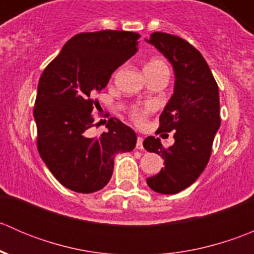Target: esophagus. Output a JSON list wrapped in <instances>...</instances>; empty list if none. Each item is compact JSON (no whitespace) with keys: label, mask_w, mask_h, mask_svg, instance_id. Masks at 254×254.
Segmentation results:
<instances>
[{"label":"esophagus","mask_w":254,"mask_h":254,"mask_svg":"<svg viewBox=\"0 0 254 254\" xmlns=\"http://www.w3.org/2000/svg\"><path fill=\"white\" fill-rule=\"evenodd\" d=\"M142 141H143L142 137H140V136L137 137V140H136V148H137V150H142V148H143Z\"/></svg>","instance_id":"esophagus-1"}]
</instances>
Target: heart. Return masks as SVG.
<instances>
[{
	"instance_id": "obj_1",
	"label": "heart",
	"mask_w": 254,
	"mask_h": 254,
	"mask_svg": "<svg viewBox=\"0 0 254 254\" xmlns=\"http://www.w3.org/2000/svg\"><path fill=\"white\" fill-rule=\"evenodd\" d=\"M163 68H168L167 65L165 64V61L160 60V59H151V60H148L147 63H146L143 70H145V73H147L152 72V71L163 70ZM155 104H153L152 102H148V103L141 104V106L132 107L130 115H131V119L134 120L136 124H142V123H145V120L147 119L148 115L155 111Z\"/></svg>"
}]
</instances>
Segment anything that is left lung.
<instances>
[{
    "instance_id": "obj_1",
    "label": "left lung",
    "mask_w": 254,
    "mask_h": 254,
    "mask_svg": "<svg viewBox=\"0 0 254 254\" xmlns=\"http://www.w3.org/2000/svg\"><path fill=\"white\" fill-rule=\"evenodd\" d=\"M172 64L175 93L160 117L162 131H175V143L166 148L148 136L143 147L165 160V168L147 178V186L161 194H176L196 181L209 162L212 141L221 124L219 87L205 59L187 40L155 32L147 40Z\"/></svg>"
}]
</instances>
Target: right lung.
<instances>
[{"label": "right lung", "mask_w": 254, "mask_h": 254, "mask_svg": "<svg viewBox=\"0 0 254 254\" xmlns=\"http://www.w3.org/2000/svg\"><path fill=\"white\" fill-rule=\"evenodd\" d=\"M140 34L125 30L79 33L43 71L38 83L34 119L40 157L54 177L77 193H93L107 186L114 156L129 152L136 134L117 118L108 131L89 137L94 124V99L112 73L137 51Z\"/></svg>", "instance_id": "obj_1"}]
</instances>
